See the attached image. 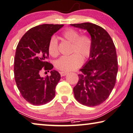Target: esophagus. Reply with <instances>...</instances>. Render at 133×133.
<instances>
[{
	"label": "esophagus",
	"instance_id": "1",
	"mask_svg": "<svg viewBox=\"0 0 133 133\" xmlns=\"http://www.w3.org/2000/svg\"><path fill=\"white\" fill-rule=\"evenodd\" d=\"M68 72H60L59 74L60 75H61V77H64V76L66 75L67 74H68Z\"/></svg>",
	"mask_w": 133,
	"mask_h": 133
}]
</instances>
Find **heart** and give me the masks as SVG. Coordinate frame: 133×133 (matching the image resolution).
Wrapping results in <instances>:
<instances>
[{"label":"heart","instance_id":"heart-1","mask_svg":"<svg viewBox=\"0 0 133 133\" xmlns=\"http://www.w3.org/2000/svg\"><path fill=\"white\" fill-rule=\"evenodd\" d=\"M64 39L72 42L71 53L69 56H64L55 62L56 68L63 71H70L79 68L83 63V58L86 59L91 56L93 49V41L88 35H81L77 30L68 28L62 33ZM49 54L53 57L59 55L58 41L55 36H53L48 43Z\"/></svg>","mask_w":133,"mask_h":133}]
</instances>
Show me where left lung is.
Listing matches in <instances>:
<instances>
[{
	"label": "left lung",
	"mask_w": 133,
	"mask_h": 133,
	"mask_svg": "<svg viewBox=\"0 0 133 133\" xmlns=\"http://www.w3.org/2000/svg\"><path fill=\"white\" fill-rule=\"evenodd\" d=\"M86 30L93 41L92 52L81 69L78 81L74 88L76 100L87 107H96L108 98L114 88L118 72L116 47L110 35L101 26L89 22L71 24Z\"/></svg>",
	"instance_id": "8db88e82"
}]
</instances>
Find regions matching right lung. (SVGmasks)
<instances>
[{
  "instance_id": "right-lung-1",
  "label": "right lung",
  "mask_w": 133,
  "mask_h": 133,
  "mask_svg": "<svg viewBox=\"0 0 133 133\" xmlns=\"http://www.w3.org/2000/svg\"><path fill=\"white\" fill-rule=\"evenodd\" d=\"M64 25L42 24L30 28L17 44L14 72L17 87L25 100L35 106L45 105L55 95V88L61 75L52 70L54 65L46 61L51 37ZM42 69L51 70L45 78L39 74Z\"/></svg>"
}]
</instances>
